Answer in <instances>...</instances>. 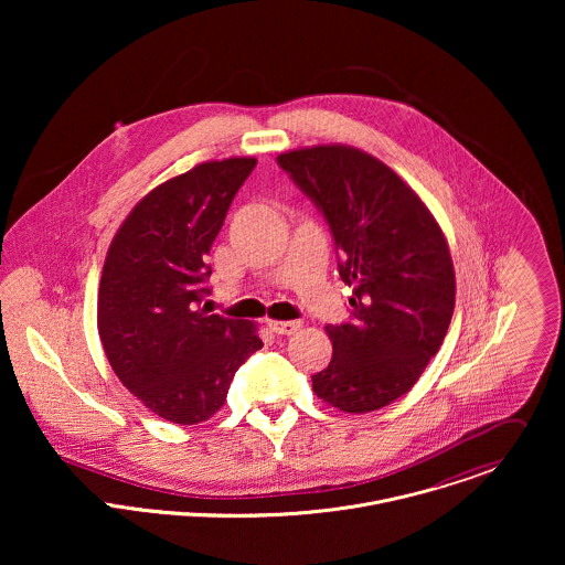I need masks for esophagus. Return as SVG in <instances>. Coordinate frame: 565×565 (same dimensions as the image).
I'll list each match as a JSON object with an SVG mask.
<instances>
[{"label":"esophagus","mask_w":565,"mask_h":565,"mask_svg":"<svg viewBox=\"0 0 565 565\" xmlns=\"http://www.w3.org/2000/svg\"><path fill=\"white\" fill-rule=\"evenodd\" d=\"M267 326L276 334H294L300 328V322L298 320H267Z\"/></svg>","instance_id":"34e87169"}]
</instances>
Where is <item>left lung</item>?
Wrapping results in <instances>:
<instances>
[{
    "instance_id": "obj_1",
    "label": "left lung",
    "mask_w": 565,
    "mask_h": 565,
    "mask_svg": "<svg viewBox=\"0 0 565 565\" xmlns=\"http://www.w3.org/2000/svg\"><path fill=\"white\" fill-rule=\"evenodd\" d=\"M278 164L316 202L341 252L352 322L326 326L332 359L311 376L316 396L370 413L404 396L437 354L455 311L446 237L403 178L341 143L291 150Z\"/></svg>"
}]
</instances>
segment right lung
<instances>
[{"mask_svg": "<svg viewBox=\"0 0 565 565\" xmlns=\"http://www.w3.org/2000/svg\"><path fill=\"white\" fill-rule=\"evenodd\" d=\"M256 159L195 164L152 189L113 237L97 330L117 379L173 424L213 417L243 361L263 348L252 322L206 316V256Z\"/></svg>", "mask_w": 565, "mask_h": 565, "instance_id": "1", "label": "right lung"}]
</instances>
